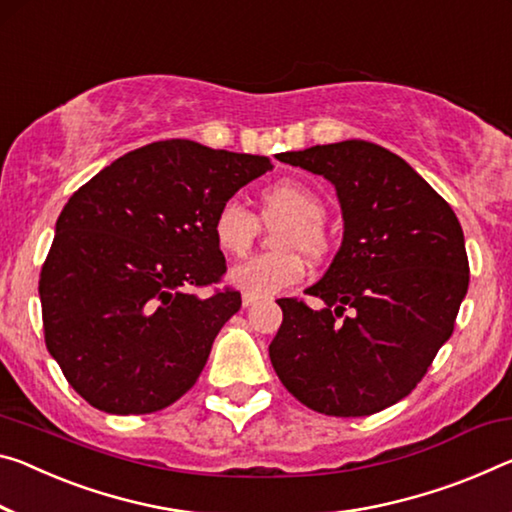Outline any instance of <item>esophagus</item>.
I'll use <instances>...</instances> for the list:
<instances>
[{
    "mask_svg": "<svg viewBox=\"0 0 512 512\" xmlns=\"http://www.w3.org/2000/svg\"><path fill=\"white\" fill-rule=\"evenodd\" d=\"M257 296H253V294H243L241 296V303H243V307H250V305H253V303H257Z\"/></svg>",
    "mask_w": 512,
    "mask_h": 512,
    "instance_id": "1",
    "label": "esophagus"
}]
</instances>
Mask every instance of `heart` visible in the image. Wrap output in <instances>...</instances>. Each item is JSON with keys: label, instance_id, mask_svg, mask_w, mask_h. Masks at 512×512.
Masks as SVG:
<instances>
[{"label": "heart", "instance_id": "1", "mask_svg": "<svg viewBox=\"0 0 512 512\" xmlns=\"http://www.w3.org/2000/svg\"><path fill=\"white\" fill-rule=\"evenodd\" d=\"M262 221L278 223L273 232L275 253L248 259L234 266L230 282L253 296H275L298 285L305 278V259L326 255L328 237L326 200L312 186L298 180H280L262 191ZM257 216L239 200H225L212 218V237L216 248L227 257H246L257 239Z\"/></svg>", "mask_w": 512, "mask_h": 512}]
</instances>
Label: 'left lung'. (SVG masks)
Masks as SVG:
<instances>
[{
    "label": "left lung",
    "instance_id": "8db88e82",
    "mask_svg": "<svg viewBox=\"0 0 512 512\" xmlns=\"http://www.w3.org/2000/svg\"><path fill=\"white\" fill-rule=\"evenodd\" d=\"M278 159L335 184L344 239L305 289L321 310L278 300L271 364L307 408L373 415L405 399L451 337L469 287L462 227L415 168L376 143L314 145Z\"/></svg>",
    "mask_w": 512,
    "mask_h": 512
}]
</instances>
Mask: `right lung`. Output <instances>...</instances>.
Returning <instances> with one entry per match:
<instances>
[{
  "mask_svg": "<svg viewBox=\"0 0 512 512\" xmlns=\"http://www.w3.org/2000/svg\"><path fill=\"white\" fill-rule=\"evenodd\" d=\"M269 157L157 141L72 193L40 271L45 344L72 389L111 415H150L196 385L241 294L212 296L225 257L221 202L271 170Z\"/></svg>",
  "mask_w": 512,
  "mask_h": 512,
  "instance_id": "obj_1",
  "label": "right lung"
}]
</instances>
